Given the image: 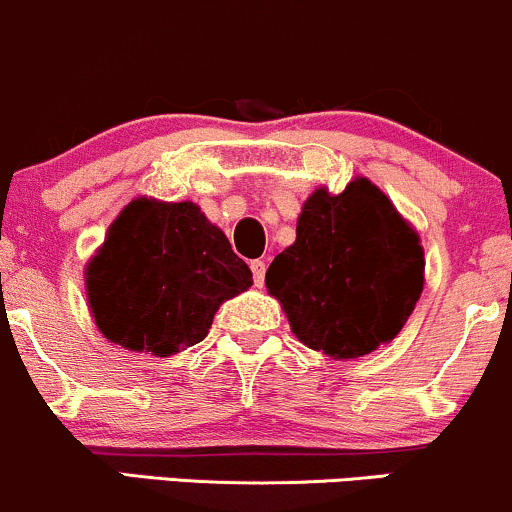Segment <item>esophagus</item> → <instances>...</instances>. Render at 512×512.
I'll return each instance as SVG.
<instances>
[{"mask_svg":"<svg viewBox=\"0 0 512 512\" xmlns=\"http://www.w3.org/2000/svg\"><path fill=\"white\" fill-rule=\"evenodd\" d=\"M251 273H254L256 287H263V282H266V263H263V261H251Z\"/></svg>","mask_w":512,"mask_h":512,"instance_id":"obj_1","label":"esophagus"}]
</instances>
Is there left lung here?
I'll list each match as a JSON object with an SVG mask.
<instances>
[{
	"mask_svg": "<svg viewBox=\"0 0 512 512\" xmlns=\"http://www.w3.org/2000/svg\"><path fill=\"white\" fill-rule=\"evenodd\" d=\"M424 246L412 222L366 177L304 201L297 239L275 256L266 287L309 350L359 359L400 333L424 290Z\"/></svg>",
	"mask_w": 512,
	"mask_h": 512,
	"instance_id": "1",
	"label": "left lung"
}]
</instances>
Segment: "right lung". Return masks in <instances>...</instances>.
<instances>
[{
    "instance_id": "1",
    "label": "right lung",
    "mask_w": 512,
    "mask_h": 512,
    "mask_svg": "<svg viewBox=\"0 0 512 512\" xmlns=\"http://www.w3.org/2000/svg\"><path fill=\"white\" fill-rule=\"evenodd\" d=\"M251 285L230 239L191 201L134 198L86 263L88 309L100 333L162 359L206 338L220 304Z\"/></svg>"
}]
</instances>
